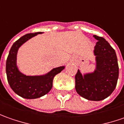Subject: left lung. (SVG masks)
<instances>
[{"instance_id":"8db88e82","label":"left lung","mask_w":124,"mask_h":124,"mask_svg":"<svg viewBox=\"0 0 124 124\" xmlns=\"http://www.w3.org/2000/svg\"><path fill=\"white\" fill-rule=\"evenodd\" d=\"M96 39L94 54L96 70L83 75L78 70L75 75V90L80 96L91 101L103 100L111 95L117 86L119 66L115 51L102 37Z\"/></svg>"}]
</instances>
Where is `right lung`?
<instances>
[{"mask_svg": "<svg viewBox=\"0 0 124 124\" xmlns=\"http://www.w3.org/2000/svg\"><path fill=\"white\" fill-rule=\"evenodd\" d=\"M42 32L28 33L16 41L9 51L6 62L7 80L11 89L25 99H36L47 94L53 86V79L64 66L55 68L45 75L27 76L20 73L16 66V55L19 47L26 41Z\"/></svg>", "mask_w": 124, "mask_h": 124, "instance_id": "obj_1", "label": "right lung"}]
</instances>
